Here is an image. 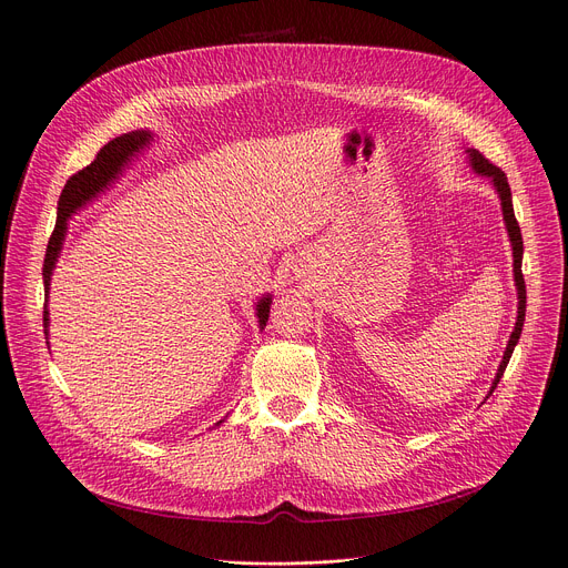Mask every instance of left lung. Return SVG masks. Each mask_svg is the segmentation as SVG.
Instances as JSON below:
<instances>
[{
    "instance_id": "8db88e82",
    "label": "left lung",
    "mask_w": 568,
    "mask_h": 568,
    "mask_svg": "<svg viewBox=\"0 0 568 568\" xmlns=\"http://www.w3.org/2000/svg\"><path fill=\"white\" fill-rule=\"evenodd\" d=\"M468 158H471V166L478 171L480 176H487L491 179V183H495L499 196H501V209H504V220H506V230H508V236H510V245H513V271H515V285H517V300H520V304H517V323H515V329L510 334V341L506 345V353H504V359L499 364V372H497V378L495 383H491V389L489 394L497 389V383L501 381L506 366H508V359L515 351V343L520 341V334H523V325H525V311H527V287H525V276H523V234H520V225H517L515 220V213H513V200H510V185L506 181V174L499 169L491 164L483 153H478L476 148H471L468 151ZM487 394V397H489Z\"/></svg>"
}]
</instances>
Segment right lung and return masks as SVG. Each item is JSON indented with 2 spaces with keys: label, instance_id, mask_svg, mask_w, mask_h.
Listing matches in <instances>:
<instances>
[{
  "label": "right lung",
  "instance_id": "obj_1",
  "mask_svg": "<svg viewBox=\"0 0 568 568\" xmlns=\"http://www.w3.org/2000/svg\"><path fill=\"white\" fill-rule=\"evenodd\" d=\"M148 141H151V134L143 132V130L115 136L104 148H100V153L94 155V160L88 166H83L81 171H77V174L69 176V181H67V185H64V190L60 194L58 223H55V230L51 234V241H48L45 260H43L45 300H48V285H51V276H53L58 255L62 251V241H64L69 215L77 213V209H81L85 202H90L97 192H102L120 174L122 166L128 164V160L134 153H139V148H143ZM268 306H271L268 297L257 302V317H260V325L262 327L266 325V320H268ZM43 327H48V311H45V306H43Z\"/></svg>",
  "mask_w": 568,
  "mask_h": 568
}]
</instances>
